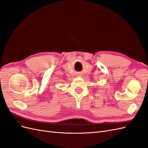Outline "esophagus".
<instances>
[{"label":"esophagus","mask_w":148,"mask_h":148,"mask_svg":"<svg viewBox=\"0 0 148 148\" xmlns=\"http://www.w3.org/2000/svg\"><path fill=\"white\" fill-rule=\"evenodd\" d=\"M79 77H80V76H79Z\"/></svg>","instance_id":"34e87169"}]
</instances>
